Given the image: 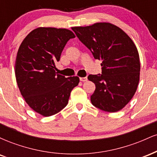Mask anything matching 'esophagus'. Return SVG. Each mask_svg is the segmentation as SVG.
<instances>
[{
  "label": "esophagus",
  "mask_w": 157,
  "mask_h": 157,
  "mask_svg": "<svg viewBox=\"0 0 157 157\" xmlns=\"http://www.w3.org/2000/svg\"><path fill=\"white\" fill-rule=\"evenodd\" d=\"M88 78L86 77H80V80L82 81V82H85V81H87Z\"/></svg>",
  "instance_id": "34e87169"
}]
</instances>
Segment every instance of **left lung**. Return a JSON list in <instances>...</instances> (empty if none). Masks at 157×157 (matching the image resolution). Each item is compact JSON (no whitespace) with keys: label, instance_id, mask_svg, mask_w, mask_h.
Returning a JSON list of instances; mask_svg holds the SVG:
<instances>
[{"label":"left lung","instance_id":"1","mask_svg":"<svg viewBox=\"0 0 157 157\" xmlns=\"http://www.w3.org/2000/svg\"><path fill=\"white\" fill-rule=\"evenodd\" d=\"M71 29L94 59L102 60V73L88 77L96 86L91 103L107 112L120 111L132 99L140 80V57L134 42L109 23Z\"/></svg>","mask_w":157,"mask_h":157}]
</instances>
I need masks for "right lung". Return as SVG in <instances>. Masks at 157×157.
Returning <instances> with one entry per match:
<instances>
[{"instance_id":"add662e5","label":"right lung","mask_w":157,"mask_h":157,"mask_svg":"<svg viewBox=\"0 0 157 157\" xmlns=\"http://www.w3.org/2000/svg\"><path fill=\"white\" fill-rule=\"evenodd\" d=\"M75 35L66 29L39 27L32 31L20 46L15 61L17 86L26 103L44 117L58 113L67 105L78 77L56 72L55 63L70 39Z\"/></svg>"}]
</instances>
